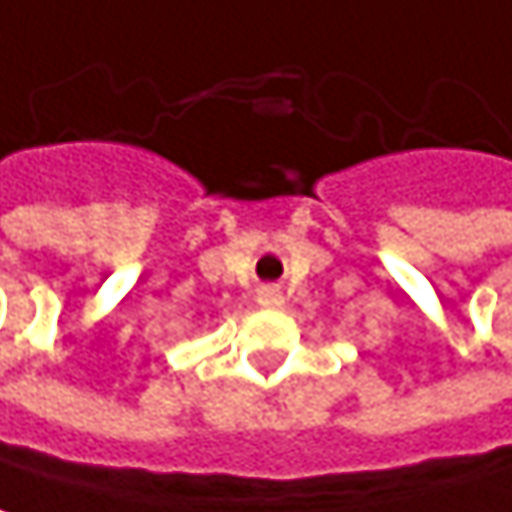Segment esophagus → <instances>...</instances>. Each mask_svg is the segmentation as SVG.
Wrapping results in <instances>:
<instances>
[{
  "label": "esophagus",
  "mask_w": 512,
  "mask_h": 512,
  "mask_svg": "<svg viewBox=\"0 0 512 512\" xmlns=\"http://www.w3.org/2000/svg\"><path fill=\"white\" fill-rule=\"evenodd\" d=\"M258 303L264 309H279L285 303V297H282V291L276 285H264V288H258Z\"/></svg>",
  "instance_id": "34e87169"
}]
</instances>
